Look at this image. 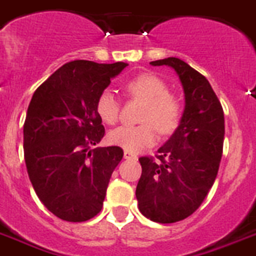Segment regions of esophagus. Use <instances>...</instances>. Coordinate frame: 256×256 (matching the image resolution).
<instances>
[{
  "label": "esophagus",
  "instance_id": "esophagus-1",
  "mask_svg": "<svg viewBox=\"0 0 256 256\" xmlns=\"http://www.w3.org/2000/svg\"><path fill=\"white\" fill-rule=\"evenodd\" d=\"M124 158H126V159H137V155L133 154L132 152L124 150Z\"/></svg>",
  "mask_w": 256,
  "mask_h": 256
}]
</instances>
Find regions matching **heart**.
I'll list each match as a JSON object with an SVG mask.
<instances>
[{"mask_svg": "<svg viewBox=\"0 0 256 256\" xmlns=\"http://www.w3.org/2000/svg\"><path fill=\"white\" fill-rule=\"evenodd\" d=\"M130 97L145 102L138 126H122L108 133V142L136 152L152 146L156 140V130L163 136L176 130L182 116V104L168 92V85L152 74H141L124 85ZM96 112L104 124L112 126L120 115L116 96L108 89L100 93L96 101Z\"/></svg>", "mask_w": 256, "mask_h": 256, "instance_id": "b5f03b06", "label": "heart"}]
</instances>
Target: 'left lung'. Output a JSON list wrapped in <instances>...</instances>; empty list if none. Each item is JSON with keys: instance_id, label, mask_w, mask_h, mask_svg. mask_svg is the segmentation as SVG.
<instances>
[{"instance_id": "obj_1", "label": "left lung", "mask_w": 256, "mask_h": 256, "mask_svg": "<svg viewBox=\"0 0 256 256\" xmlns=\"http://www.w3.org/2000/svg\"><path fill=\"white\" fill-rule=\"evenodd\" d=\"M150 64L172 67L185 93L180 126L159 148L157 159H138L140 211L152 222L170 224L190 216L215 182L226 133L224 111L208 80L184 60L171 56Z\"/></svg>"}]
</instances>
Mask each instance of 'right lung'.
Instances as JSON below:
<instances>
[{"mask_svg": "<svg viewBox=\"0 0 256 256\" xmlns=\"http://www.w3.org/2000/svg\"><path fill=\"white\" fill-rule=\"evenodd\" d=\"M126 66L72 60L32 96L23 126L28 176L44 206L66 222H86L101 211L123 158L119 146H92L104 136L96 101Z\"/></svg>", "mask_w": 256, "mask_h": 256, "instance_id": "add662e5", "label": "right lung"}]
</instances>
